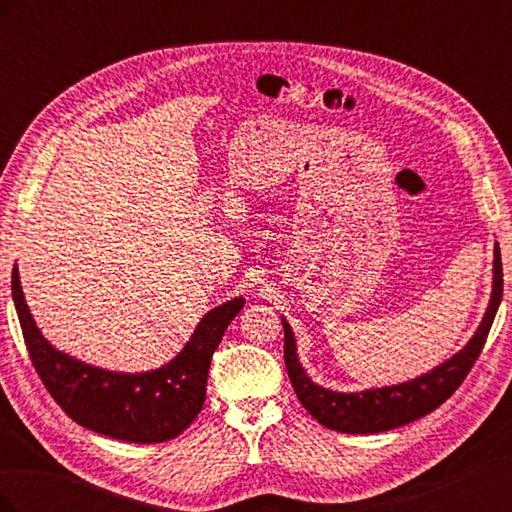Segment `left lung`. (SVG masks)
<instances>
[{
    "label": "left lung",
    "mask_w": 512,
    "mask_h": 512,
    "mask_svg": "<svg viewBox=\"0 0 512 512\" xmlns=\"http://www.w3.org/2000/svg\"><path fill=\"white\" fill-rule=\"evenodd\" d=\"M502 256L500 245H493V282L491 297L485 309V316L480 320L478 329L470 337V342L455 352L451 359H446L438 367H433L427 374L416 376L408 382H399L380 389H365L354 393L331 391L316 384L307 376L299 361L297 339L290 329L286 318L284 324V361L288 369V378L292 389L297 393L303 408L312 414L324 427L342 433H380L401 425H408L416 418L442 406L451 397L468 371L476 363L480 350L485 346V339L493 324L495 314L502 301Z\"/></svg>",
    "instance_id": "left-lung-1"
}]
</instances>
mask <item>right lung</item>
<instances>
[{
    "instance_id": "right-lung-1",
    "label": "right lung",
    "mask_w": 512,
    "mask_h": 512,
    "mask_svg": "<svg viewBox=\"0 0 512 512\" xmlns=\"http://www.w3.org/2000/svg\"><path fill=\"white\" fill-rule=\"evenodd\" d=\"M12 299L32 363L61 410L102 436L136 444L173 440L192 425L205 404L211 356L245 305L243 297H235L213 307L173 361L123 374L74 359L42 335L25 301L17 265L12 269Z\"/></svg>"
}]
</instances>
